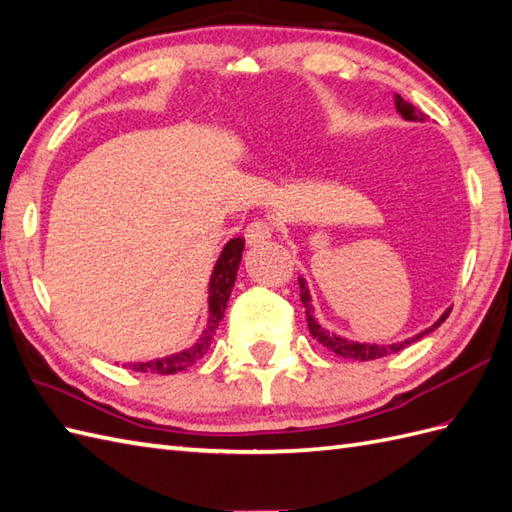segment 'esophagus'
I'll return each instance as SVG.
<instances>
[{
	"label": "esophagus",
	"mask_w": 512,
	"mask_h": 512,
	"mask_svg": "<svg viewBox=\"0 0 512 512\" xmlns=\"http://www.w3.org/2000/svg\"><path fill=\"white\" fill-rule=\"evenodd\" d=\"M271 236H273V228L269 221H252L245 230V243L249 247H258V245L267 243Z\"/></svg>",
	"instance_id": "34e87169"
}]
</instances>
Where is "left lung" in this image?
<instances>
[{"label": "left lung", "mask_w": 512, "mask_h": 512, "mask_svg": "<svg viewBox=\"0 0 512 512\" xmlns=\"http://www.w3.org/2000/svg\"><path fill=\"white\" fill-rule=\"evenodd\" d=\"M395 108L400 115L406 119V121H426V115H423L421 110H417L413 104H408L406 99L402 95L395 93ZM299 289H302V304H304V310H306V321H308V330L310 334L315 336V339L326 345L328 350H332L336 356H343V358H352V360H376V358H382V356H389V354H395V352H402L404 347H408L410 343H415L419 339H423V336L434 332L436 328L441 326V323L447 319V315H450V308L445 310V313L436 319L430 328H426L423 332L410 336V339H404L400 343H391V345H378V343H358V341H352V339H343V336L334 334L330 330H326L321 326V323L315 319L313 315V304H310V291L306 286V280L299 278Z\"/></svg>", "instance_id": "left-lung-1"}]
</instances>
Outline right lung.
Here are the masks:
<instances>
[{
    "label": "right lung",
    "mask_w": 512,
    "mask_h": 512,
    "mask_svg": "<svg viewBox=\"0 0 512 512\" xmlns=\"http://www.w3.org/2000/svg\"><path fill=\"white\" fill-rule=\"evenodd\" d=\"M243 249H245V241L241 239V236H236V239L228 241L226 247L221 249V254H219L215 269H213V276H210V282H208L206 328L202 334H199V339L189 347V350L147 360V363H128L126 369L141 371V373H158V376H169V373H178V371L189 369L208 352L210 341H213L219 321L223 319V313H226L228 299L234 289L236 271H239V265H241Z\"/></svg>",
    "instance_id": "add662e5"
}]
</instances>
